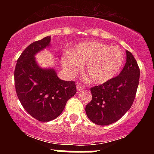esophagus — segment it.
I'll return each instance as SVG.
<instances>
[{
  "mask_svg": "<svg viewBox=\"0 0 154 154\" xmlns=\"http://www.w3.org/2000/svg\"><path fill=\"white\" fill-rule=\"evenodd\" d=\"M84 88H85V86L80 83H77V85H76V89H77V91L82 90V89H84Z\"/></svg>",
  "mask_w": 154,
  "mask_h": 154,
  "instance_id": "1",
  "label": "esophagus"
}]
</instances>
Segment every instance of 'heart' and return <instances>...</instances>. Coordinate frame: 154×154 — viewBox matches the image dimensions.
I'll use <instances>...</instances> for the list:
<instances>
[{"mask_svg": "<svg viewBox=\"0 0 154 154\" xmlns=\"http://www.w3.org/2000/svg\"><path fill=\"white\" fill-rule=\"evenodd\" d=\"M124 63V56L118 47H109L99 42L81 43L72 53L66 52L62 65L69 75H74L85 65L87 79L96 84L109 81L119 73Z\"/></svg>", "mask_w": 154, "mask_h": 154, "instance_id": "heart-1", "label": "heart"}]
</instances>
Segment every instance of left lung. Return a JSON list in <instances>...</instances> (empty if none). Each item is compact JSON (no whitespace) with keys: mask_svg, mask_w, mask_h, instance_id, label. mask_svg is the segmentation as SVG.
Listing matches in <instances>:
<instances>
[{"mask_svg":"<svg viewBox=\"0 0 154 154\" xmlns=\"http://www.w3.org/2000/svg\"><path fill=\"white\" fill-rule=\"evenodd\" d=\"M126 53V62L118 76L90 89L92 99L85 106V112L92 123L99 126L119 120L135 99L140 72L132 53Z\"/></svg>","mask_w":154,"mask_h":154,"instance_id":"1","label":"left lung"}]
</instances>
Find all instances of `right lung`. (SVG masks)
Wrapping results in <instances>:
<instances>
[{
	"label": "right lung",
	"mask_w": 154,
	"mask_h": 154,
	"mask_svg": "<svg viewBox=\"0 0 154 154\" xmlns=\"http://www.w3.org/2000/svg\"><path fill=\"white\" fill-rule=\"evenodd\" d=\"M51 36L31 43L17 61L14 84L17 97L28 114L41 122L56 119L76 93L75 82L64 81L54 69L41 68L35 55L49 47Z\"/></svg>",
	"instance_id": "obj_1"
}]
</instances>
